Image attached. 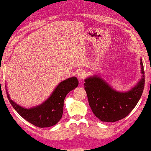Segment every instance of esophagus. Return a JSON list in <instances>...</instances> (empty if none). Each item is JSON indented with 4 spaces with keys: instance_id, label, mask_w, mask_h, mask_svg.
Masks as SVG:
<instances>
[{
    "instance_id": "34e87169",
    "label": "esophagus",
    "mask_w": 151,
    "mask_h": 151,
    "mask_svg": "<svg viewBox=\"0 0 151 151\" xmlns=\"http://www.w3.org/2000/svg\"><path fill=\"white\" fill-rule=\"evenodd\" d=\"M86 73L84 71H80V72H78V79H80V80L84 79V78L86 77Z\"/></svg>"
}]
</instances>
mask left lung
Here are the masks:
<instances>
[{
    "label": "left lung",
    "instance_id": "left-lung-1",
    "mask_svg": "<svg viewBox=\"0 0 151 151\" xmlns=\"http://www.w3.org/2000/svg\"><path fill=\"white\" fill-rule=\"evenodd\" d=\"M142 79L131 90L119 92L113 89L99 76L84 80V89L94 115L102 122H115L127 117L135 108L144 91V71L140 60Z\"/></svg>",
    "mask_w": 151,
    "mask_h": 151
}]
</instances>
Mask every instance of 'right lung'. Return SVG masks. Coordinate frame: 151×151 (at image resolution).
Masks as SVG:
<instances>
[{"label": "right lung", "mask_w": 151, "mask_h": 151, "mask_svg": "<svg viewBox=\"0 0 151 151\" xmlns=\"http://www.w3.org/2000/svg\"><path fill=\"white\" fill-rule=\"evenodd\" d=\"M78 85L76 77L63 80L56 86L50 97L42 104L32 108L20 106L10 98L6 88V92L10 104L18 114L24 119L40 128L52 127L61 119L63 113L64 100L67 95Z\"/></svg>", "instance_id": "1"}]
</instances>
